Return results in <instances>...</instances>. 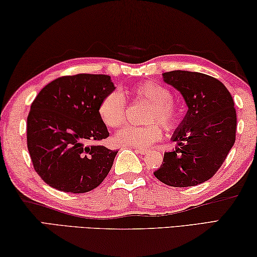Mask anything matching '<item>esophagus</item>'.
<instances>
[{"label": "esophagus", "instance_id": "34e87169", "mask_svg": "<svg viewBox=\"0 0 257 257\" xmlns=\"http://www.w3.org/2000/svg\"><path fill=\"white\" fill-rule=\"evenodd\" d=\"M136 152H138L140 154H146V153H149V150L143 149V148H138V149H136Z\"/></svg>", "mask_w": 257, "mask_h": 257}]
</instances>
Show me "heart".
I'll use <instances>...</instances> for the list:
<instances>
[{"mask_svg": "<svg viewBox=\"0 0 257 257\" xmlns=\"http://www.w3.org/2000/svg\"><path fill=\"white\" fill-rule=\"evenodd\" d=\"M135 99L145 100L151 104L148 113V121H158L167 129L176 127L181 119V108L172 99V91L166 85L156 81H145L136 84L127 91ZM98 114L101 121L108 128H117L125 121L127 101L120 91L114 90L107 93L100 101ZM162 129L160 124L152 123L146 127L128 125L116 134L115 141L120 145L148 148L160 140Z\"/></svg>", "mask_w": 257, "mask_h": 257, "instance_id": "b5f03b06", "label": "heart"}]
</instances>
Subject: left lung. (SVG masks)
<instances>
[{
  "label": "left lung",
  "mask_w": 257,
  "mask_h": 257,
  "mask_svg": "<svg viewBox=\"0 0 257 257\" xmlns=\"http://www.w3.org/2000/svg\"><path fill=\"white\" fill-rule=\"evenodd\" d=\"M162 79L181 92L187 112L172 136L177 146L153 174L169 186L199 185L214 176L234 144L233 99L221 81L202 73L178 70Z\"/></svg>",
  "instance_id": "obj_1"
}]
</instances>
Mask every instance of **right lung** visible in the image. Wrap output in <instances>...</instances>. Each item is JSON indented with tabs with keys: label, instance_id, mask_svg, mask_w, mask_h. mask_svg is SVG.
Returning a JSON list of instances; mask_svg holds the SVG:
<instances>
[{
	"label": "right lung",
	"instance_id": "obj_1",
	"mask_svg": "<svg viewBox=\"0 0 257 257\" xmlns=\"http://www.w3.org/2000/svg\"><path fill=\"white\" fill-rule=\"evenodd\" d=\"M114 90L111 76L76 74L51 81L36 96L27 116V148L49 186L84 193L107 176L117 151L100 144L109 133L98 107Z\"/></svg>",
	"mask_w": 257,
	"mask_h": 257
}]
</instances>
